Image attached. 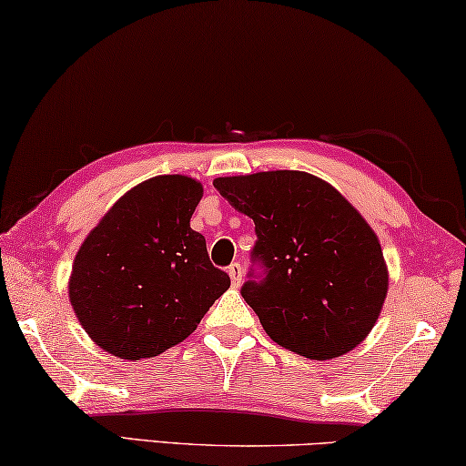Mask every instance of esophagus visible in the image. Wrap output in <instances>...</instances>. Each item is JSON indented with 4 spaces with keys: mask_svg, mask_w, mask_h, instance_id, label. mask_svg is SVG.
<instances>
[{
    "mask_svg": "<svg viewBox=\"0 0 466 466\" xmlns=\"http://www.w3.org/2000/svg\"><path fill=\"white\" fill-rule=\"evenodd\" d=\"M228 273H230L232 286L238 288L240 282H242V265H240V263H232L230 268H228Z\"/></svg>",
    "mask_w": 466,
    "mask_h": 466,
    "instance_id": "esophagus-1",
    "label": "esophagus"
}]
</instances>
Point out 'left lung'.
Returning a JSON list of instances; mask_svg holds the SVG:
<instances>
[{"label":"left lung","instance_id":"8db88e82","mask_svg":"<svg viewBox=\"0 0 466 466\" xmlns=\"http://www.w3.org/2000/svg\"><path fill=\"white\" fill-rule=\"evenodd\" d=\"M213 187L255 221L263 282L242 286L273 342L315 360L373 329L390 276L378 234L329 182L299 169L224 176Z\"/></svg>","mask_w":466,"mask_h":466}]
</instances>
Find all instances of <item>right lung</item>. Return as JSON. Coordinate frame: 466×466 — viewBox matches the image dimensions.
I'll list each match as a JSON object with an SVG mask.
<instances>
[{
	"instance_id": "1",
	"label": "right lung",
	"mask_w": 466,
	"mask_h": 466,
	"mask_svg": "<svg viewBox=\"0 0 466 466\" xmlns=\"http://www.w3.org/2000/svg\"><path fill=\"white\" fill-rule=\"evenodd\" d=\"M203 184L155 176L112 205L74 257L68 299L80 326L114 357L151 359L187 339L228 288L190 218Z\"/></svg>"
}]
</instances>
